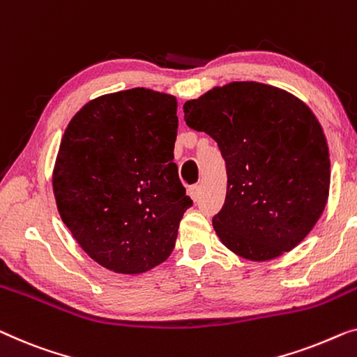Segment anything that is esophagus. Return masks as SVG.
Returning a JSON list of instances; mask_svg holds the SVG:
<instances>
[{
	"instance_id": "34e87169",
	"label": "esophagus",
	"mask_w": 357,
	"mask_h": 357,
	"mask_svg": "<svg viewBox=\"0 0 357 357\" xmlns=\"http://www.w3.org/2000/svg\"><path fill=\"white\" fill-rule=\"evenodd\" d=\"M188 195L191 196V199H193V201H198V198H199V185H193V187H190Z\"/></svg>"
}]
</instances>
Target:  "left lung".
<instances>
[{
    "mask_svg": "<svg viewBox=\"0 0 357 357\" xmlns=\"http://www.w3.org/2000/svg\"><path fill=\"white\" fill-rule=\"evenodd\" d=\"M183 112L225 161V203L213 217L220 241L251 261L293 250L328 198V146L311 109L275 86L234 82L187 101Z\"/></svg>",
    "mask_w": 357,
    "mask_h": 357,
    "instance_id": "8db88e82",
    "label": "left lung"
}]
</instances>
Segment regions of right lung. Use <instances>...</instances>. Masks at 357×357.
I'll return each mask as SVG.
<instances>
[{"label":"right lung","instance_id":"1","mask_svg":"<svg viewBox=\"0 0 357 357\" xmlns=\"http://www.w3.org/2000/svg\"><path fill=\"white\" fill-rule=\"evenodd\" d=\"M177 100L132 89L96 98L67 126L53 172L56 204L93 261L142 273L167 259L193 201L174 162Z\"/></svg>","mask_w":357,"mask_h":357}]
</instances>
